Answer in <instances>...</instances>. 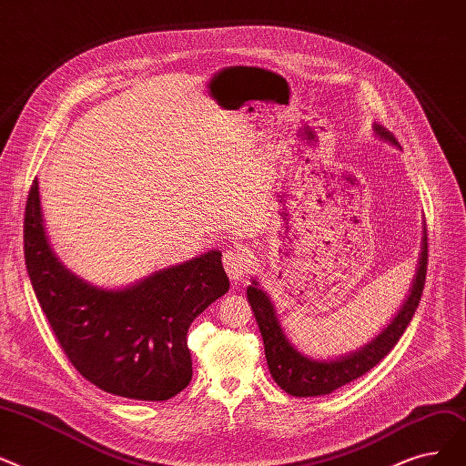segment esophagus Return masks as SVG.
<instances>
[{
  "label": "esophagus",
  "instance_id": "obj_1",
  "mask_svg": "<svg viewBox=\"0 0 466 466\" xmlns=\"http://www.w3.org/2000/svg\"><path fill=\"white\" fill-rule=\"evenodd\" d=\"M247 263H248V254L245 248H229L224 254V268L226 273L229 275L231 280H238L247 269Z\"/></svg>",
  "mask_w": 466,
  "mask_h": 466
}]
</instances>
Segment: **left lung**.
Masks as SVG:
<instances>
[{
	"instance_id": "left-lung-1",
	"label": "left lung",
	"mask_w": 466,
	"mask_h": 466,
	"mask_svg": "<svg viewBox=\"0 0 466 466\" xmlns=\"http://www.w3.org/2000/svg\"><path fill=\"white\" fill-rule=\"evenodd\" d=\"M373 130L381 140L400 147V144L396 142V138L385 127L373 125ZM423 233L425 235H423V247H420V256H419V268L413 279L410 296L400 307V311L396 313V317L390 320V324L385 329H381L380 336H375L370 343H366L359 350L343 354V357L334 360H317L311 357H305V354H301L290 341H288L269 296L261 290L256 280H252V284L247 288V298H248V303L252 305L256 322L261 331L265 359H268L269 371L273 375L275 383L284 392L299 396V398L329 394L336 389L360 378V375L370 371L375 364H380L387 357L390 349L398 343V339L402 338L408 324L411 322L420 294H423L425 279H427V263H429L427 229Z\"/></svg>"
}]
</instances>
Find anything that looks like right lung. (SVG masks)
Here are the masks:
<instances>
[{
	"mask_svg": "<svg viewBox=\"0 0 466 466\" xmlns=\"http://www.w3.org/2000/svg\"><path fill=\"white\" fill-rule=\"evenodd\" d=\"M34 180L25 212V259L35 298L74 368L98 389L161 402L191 381L187 329L229 290L221 252L117 290L95 286L66 269L53 252Z\"/></svg>",
	"mask_w": 466,
	"mask_h": 466,
	"instance_id": "1",
	"label": "right lung"
}]
</instances>
